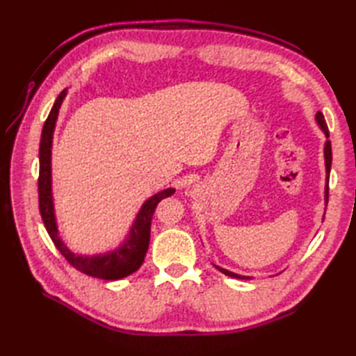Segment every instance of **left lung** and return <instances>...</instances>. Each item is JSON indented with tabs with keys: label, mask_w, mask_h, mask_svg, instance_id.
Here are the masks:
<instances>
[{
	"label": "left lung",
	"mask_w": 356,
	"mask_h": 356,
	"mask_svg": "<svg viewBox=\"0 0 356 356\" xmlns=\"http://www.w3.org/2000/svg\"><path fill=\"white\" fill-rule=\"evenodd\" d=\"M316 120H318V124L321 127V130L324 131V134H326V138H329V128L326 125V120H324V116L323 113L318 111L316 113ZM324 156H326V171H327V177H329V172H330V165H332V148H330V142L327 140L326 142V147H324ZM329 200V186H326V202ZM218 270L222 272V274L228 275V277H232V278H240V280H249V277H243V275H238V274H234V272H229L223 268H218L216 266Z\"/></svg>",
	"instance_id": "8db88e82"
}]
</instances>
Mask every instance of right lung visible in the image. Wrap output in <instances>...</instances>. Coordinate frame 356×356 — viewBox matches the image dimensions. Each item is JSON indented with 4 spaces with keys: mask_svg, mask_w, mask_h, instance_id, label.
<instances>
[{
    "mask_svg": "<svg viewBox=\"0 0 356 356\" xmlns=\"http://www.w3.org/2000/svg\"><path fill=\"white\" fill-rule=\"evenodd\" d=\"M65 96V90L58 96L56 102L49 113V118L45 119L41 134L40 143V177H38V200H40V213L45 229L56 249L61 252L65 260L69 261L74 269L90 277L104 278V280H119L140 268V264L145 259L147 249L149 245V228L151 218H153L154 209L157 203L165 197H170L174 194V190L168 188L162 193L153 195L149 200L143 203L140 208L138 218L130 231V238L125 243L116 249L113 254L108 255H97V257H79L70 252L69 249L61 241L58 236L55 214H53V202H51V176H50V156H51V138L53 130H55L56 118L59 107H61L63 99Z\"/></svg>",
    "mask_w": 356,
    "mask_h": 356,
    "instance_id": "obj_1",
    "label": "right lung"
}]
</instances>
